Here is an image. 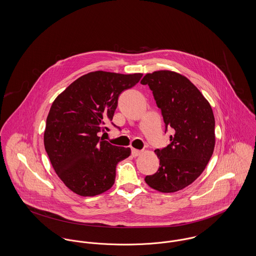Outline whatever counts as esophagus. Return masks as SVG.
Returning <instances> with one entry per match:
<instances>
[{
    "mask_svg": "<svg viewBox=\"0 0 256 256\" xmlns=\"http://www.w3.org/2000/svg\"><path fill=\"white\" fill-rule=\"evenodd\" d=\"M142 154V150H136V149H132V154L134 156H138Z\"/></svg>",
    "mask_w": 256,
    "mask_h": 256,
    "instance_id": "esophagus-1",
    "label": "esophagus"
}]
</instances>
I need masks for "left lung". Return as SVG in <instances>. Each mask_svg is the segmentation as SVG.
I'll return each instance as SVG.
<instances>
[{"mask_svg":"<svg viewBox=\"0 0 256 256\" xmlns=\"http://www.w3.org/2000/svg\"><path fill=\"white\" fill-rule=\"evenodd\" d=\"M141 84L150 87L166 128L174 130L170 144L154 150L160 167L145 182L158 192H175L192 184L210 160L216 144L214 113L201 92L178 72L156 70Z\"/></svg>","mask_w":256,"mask_h":256,"instance_id":"left-lung-1","label":"left lung"}]
</instances>
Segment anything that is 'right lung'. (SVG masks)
I'll use <instances>...</instances> for the list:
<instances>
[{
	"instance_id": "right-lung-1",
	"label": "right lung",
	"mask_w": 256,
	"mask_h": 256,
	"mask_svg": "<svg viewBox=\"0 0 256 256\" xmlns=\"http://www.w3.org/2000/svg\"><path fill=\"white\" fill-rule=\"evenodd\" d=\"M142 74L92 72L74 81L53 102L46 119L44 147L56 174L72 192L96 196L112 188L117 164L130 148L110 144L98 134L113 119L119 96Z\"/></svg>"
}]
</instances>
